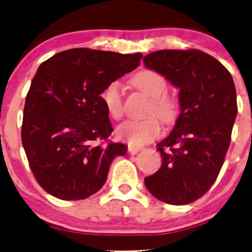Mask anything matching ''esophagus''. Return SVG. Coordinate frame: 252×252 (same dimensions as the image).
I'll list each match as a JSON object with an SVG mask.
<instances>
[{
    "instance_id": "34e87169",
    "label": "esophagus",
    "mask_w": 252,
    "mask_h": 252,
    "mask_svg": "<svg viewBox=\"0 0 252 252\" xmlns=\"http://www.w3.org/2000/svg\"><path fill=\"white\" fill-rule=\"evenodd\" d=\"M143 148L142 147H136V146H130V144H128V153L132 154V155H135L139 153V151L142 150Z\"/></svg>"
}]
</instances>
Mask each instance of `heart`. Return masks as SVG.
<instances>
[{"label": "heart", "instance_id": "obj_1", "mask_svg": "<svg viewBox=\"0 0 252 252\" xmlns=\"http://www.w3.org/2000/svg\"><path fill=\"white\" fill-rule=\"evenodd\" d=\"M132 84L151 98L147 115H156L165 124L173 123L178 116V103L165 94L166 80L154 71H142L133 78ZM101 98L106 111L112 118L118 119L123 115V86L119 81H112L102 92ZM118 139L130 146L141 147L157 139L161 134V125L155 116L144 119H127L116 129Z\"/></svg>", "mask_w": 252, "mask_h": 252}]
</instances>
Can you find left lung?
Returning a JSON list of instances; mask_svg holds the SVG:
<instances>
[{
  "label": "left lung",
  "mask_w": 252,
  "mask_h": 252,
  "mask_svg": "<svg viewBox=\"0 0 252 252\" xmlns=\"http://www.w3.org/2000/svg\"><path fill=\"white\" fill-rule=\"evenodd\" d=\"M147 68L180 89V115L157 144L163 163L144 179L159 201L184 205L209 190L223 164L237 113L233 78L223 65L201 50H158L143 58Z\"/></svg>",
  "instance_id": "obj_1"
}]
</instances>
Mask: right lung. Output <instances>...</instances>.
<instances>
[{
	"label": "right lung",
	"instance_id": "add662e5",
	"mask_svg": "<svg viewBox=\"0 0 252 252\" xmlns=\"http://www.w3.org/2000/svg\"><path fill=\"white\" fill-rule=\"evenodd\" d=\"M142 54L75 48L43 62L26 95L22 142L31 170L47 192L85 199L105 184L127 147L109 142L112 126L101 94L139 66Z\"/></svg>",
	"mask_w": 252,
	"mask_h": 252
}]
</instances>
